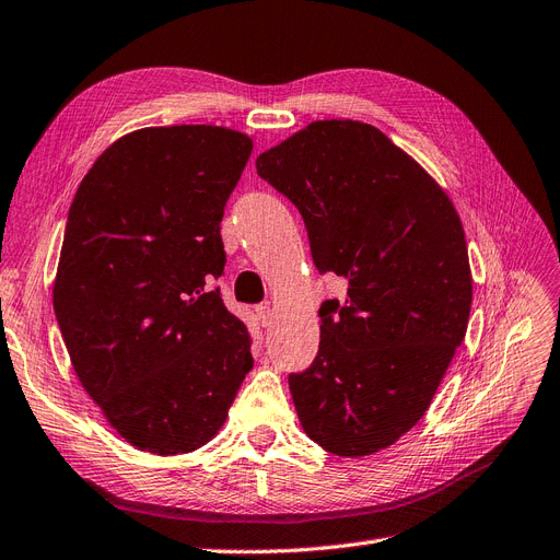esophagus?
Here are the masks:
<instances>
[{
    "instance_id": "obj_1",
    "label": "esophagus",
    "mask_w": 560,
    "mask_h": 560,
    "mask_svg": "<svg viewBox=\"0 0 560 560\" xmlns=\"http://www.w3.org/2000/svg\"><path fill=\"white\" fill-rule=\"evenodd\" d=\"M257 313H259L261 327H270V325H273V311H270V306H261Z\"/></svg>"
}]
</instances>
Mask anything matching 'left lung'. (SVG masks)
I'll return each instance as SVG.
<instances>
[{"mask_svg": "<svg viewBox=\"0 0 560 560\" xmlns=\"http://www.w3.org/2000/svg\"><path fill=\"white\" fill-rule=\"evenodd\" d=\"M299 208L319 273L346 301L319 306V350L290 376L303 432L362 457L425 416L463 343L471 270L460 214L436 179L362 121H313L257 159Z\"/></svg>", "mask_w": 560, "mask_h": 560, "instance_id": "8db88e82", "label": "left lung"}]
</instances>
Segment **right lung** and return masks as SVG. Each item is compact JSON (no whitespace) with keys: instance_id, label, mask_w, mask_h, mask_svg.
Instances as JSON below:
<instances>
[{"instance_id":"right-lung-1","label":"right lung","mask_w":560,"mask_h":560,"mask_svg":"<svg viewBox=\"0 0 560 560\" xmlns=\"http://www.w3.org/2000/svg\"><path fill=\"white\" fill-rule=\"evenodd\" d=\"M252 147L224 126L132 130L97 156L67 214L58 325L83 389L140 451L206 446L254 364L245 325L208 287Z\"/></svg>"}]
</instances>
